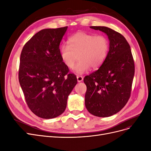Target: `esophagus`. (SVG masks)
Returning a JSON list of instances; mask_svg holds the SVG:
<instances>
[{"instance_id": "esophagus-1", "label": "esophagus", "mask_w": 151, "mask_h": 151, "mask_svg": "<svg viewBox=\"0 0 151 151\" xmlns=\"http://www.w3.org/2000/svg\"><path fill=\"white\" fill-rule=\"evenodd\" d=\"M77 82H78V83H80V82H82L83 81V77L81 76H77Z\"/></svg>"}]
</instances>
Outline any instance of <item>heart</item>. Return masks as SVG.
<instances>
[{"label":"heart","instance_id":"heart-1","mask_svg":"<svg viewBox=\"0 0 151 151\" xmlns=\"http://www.w3.org/2000/svg\"><path fill=\"white\" fill-rule=\"evenodd\" d=\"M68 43L60 47L61 59L68 68H72L79 57L80 60L74 70L79 74L88 71L91 67L96 69L101 66L107 57L109 47L105 36H96L83 31L71 36Z\"/></svg>","mask_w":151,"mask_h":151}]
</instances>
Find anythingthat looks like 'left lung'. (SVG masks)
Instances as JSON below:
<instances>
[{
	"label": "left lung",
	"instance_id": "1",
	"mask_svg": "<svg viewBox=\"0 0 151 151\" xmlns=\"http://www.w3.org/2000/svg\"><path fill=\"white\" fill-rule=\"evenodd\" d=\"M106 34L109 47L106 60L99 69L84 77L87 86L85 105L99 117L115 115L130 96L135 65L130 47L124 36L105 26H91Z\"/></svg>",
	"mask_w": 151,
	"mask_h": 151
}]
</instances>
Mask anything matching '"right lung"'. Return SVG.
<instances>
[{
	"label": "right lung",
	"mask_w": 151,
	"mask_h": 151,
	"mask_svg": "<svg viewBox=\"0 0 151 151\" xmlns=\"http://www.w3.org/2000/svg\"><path fill=\"white\" fill-rule=\"evenodd\" d=\"M67 26L44 29L22 48L19 81L27 104L36 116L50 119L60 115L77 81L62 62L60 43Z\"/></svg>",
	"instance_id": "1"
}]
</instances>
